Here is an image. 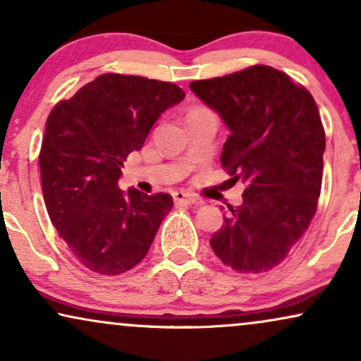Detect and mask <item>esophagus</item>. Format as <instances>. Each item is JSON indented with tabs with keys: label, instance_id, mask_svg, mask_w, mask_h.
<instances>
[{
	"label": "esophagus",
	"instance_id": "esophagus-1",
	"mask_svg": "<svg viewBox=\"0 0 361 361\" xmlns=\"http://www.w3.org/2000/svg\"><path fill=\"white\" fill-rule=\"evenodd\" d=\"M173 200H175L176 203H186V204L200 203V200L196 198L195 195L185 193V191H175V193H173Z\"/></svg>",
	"mask_w": 361,
	"mask_h": 361
}]
</instances>
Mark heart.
I'll return each mask as SVG.
<instances>
[{
  "label": "heart",
  "mask_w": 361,
  "mask_h": 361,
  "mask_svg": "<svg viewBox=\"0 0 361 361\" xmlns=\"http://www.w3.org/2000/svg\"><path fill=\"white\" fill-rule=\"evenodd\" d=\"M196 109H204V108H196Z\"/></svg>",
  "instance_id": "obj_1"
}]
</instances>
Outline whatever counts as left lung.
<instances>
[{
    "label": "left lung",
    "mask_w": 361,
    "mask_h": 361,
    "mask_svg": "<svg viewBox=\"0 0 361 361\" xmlns=\"http://www.w3.org/2000/svg\"><path fill=\"white\" fill-rule=\"evenodd\" d=\"M190 88L230 128L221 166L233 183H245L243 203L230 207L209 245L231 270L270 271L317 213L325 152L317 103L305 86L264 65Z\"/></svg>",
    "instance_id": "8db88e82"
}]
</instances>
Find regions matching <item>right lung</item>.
I'll list each match as a JSON object with an SVG mask.
<instances>
[{
	"label": "right lung",
	"mask_w": 361,
	"mask_h": 361,
	"mask_svg": "<svg viewBox=\"0 0 361 361\" xmlns=\"http://www.w3.org/2000/svg\"><path fill=\"white\" fill-rule=\"evenodd\" d=\"M183 98L175 83L106 73L49 113L39 152L43 198L53 226L88 270L120 275L147 257L173 198L135 188L125 195L118 180L128 154Z\"/></svg>",
	"instance_id": "add662e5"
}]
</instances>
